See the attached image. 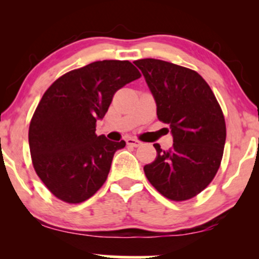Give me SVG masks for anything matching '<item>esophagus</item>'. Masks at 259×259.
<instances>
[{
    "instance_id": "34e87169",
    "label": "esophagus",
    "mask_w": 259,
    "mask_h": 259,
    "mask_svg": "<svg viewBox=\"0 0 259 259\" xmlns=\"http://www.w3.org/2000/svg\"><path fill=\"white\" fill-rule=\"evenodd\" d=\"M126 144L129 145V146H133V147H139L140 145H141V142H140L139 140H136V139L129 138V139L126 140Z\"/></svg>"
}]
</instances>
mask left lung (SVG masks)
<instances>
[{
  "label": "left lung",
  "instance_id": "obj_1",
  "mask_svg": "<svg viewBox=\"0 0 259 259\" xmlns=\"http://www.w3.org/2000/svg\"><path fill=\"white\" fill-rule=\"evenodd\" d=\"M157 106V117L169 124L173 147L153 146L157 157L144 167L148 181L164 197L185 201L209 185L221 165L227 127L209 85L189 68L154 58L134 62Z\"/></svg>",
  "mask_w": 259,
  "mask_h": 259
}]
</instances>
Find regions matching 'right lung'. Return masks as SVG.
<instances>
[{"mask_svg": "<svg viewBox=\"0 0 259 259\" xmlns=\"http://www.w3.org/2000/svg\"><path fill=\"white\" fill-rule=\"evenodd\" d=\"M141 74L129 61H97L56 80L29 126L35 171L59 200L80 203L105 184L114 153L125 141L96 135L113 95Z\"/></svg>", "mask_w": 259, "mask_h": 259, "instance_id": "add662e5", "label": "right lung"}]
</instances>
